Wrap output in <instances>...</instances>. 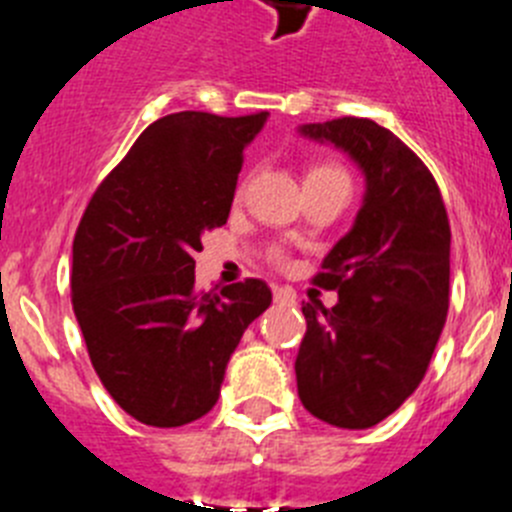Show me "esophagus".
Wrapping results in <instances>:
<instances>
[{
    "label": "esophagus",
    "mask_w": 512,
    "mask_h": 512,
    "mask_svg": "<svg viewBox=\"0 0 512 512\" xmlns=\"http://www.w3.org/2000/svg\"><path fill=\"white\" fill-rule=\"evenodd\" d=\"M273 299H275V304H278V306H293V304H296V293H293L291 288L275 286L273 288Z\"/></svg>",
    "instance_id": "34e87169"
}]
</instances>
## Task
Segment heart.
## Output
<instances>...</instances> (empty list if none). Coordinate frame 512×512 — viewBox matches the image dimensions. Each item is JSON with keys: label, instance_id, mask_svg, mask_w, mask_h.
I'll list each match as a JSON object with an SVG mask.
<instances>
[{"label": "heart", "instance_id": "heart-1", "mask_svg": "<svg viewBox=\"0 0 512 512\" xmlns=\"http://www.w3.org/2000/svg\"><path fill=\"white\" fill-rule=\"evenodd\" d=\"M314 172H342V170H337V167H330V164H322V167H314L309 175H314ZM342 175H345V172H342Z\"/></svg>", "mask_w": 512, "mask_h": 512}]
</instances>
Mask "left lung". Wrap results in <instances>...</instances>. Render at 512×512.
<instances>
[{
    "label": "left lung",
    "mask_w": 512,
    "mask_h": 512,
    "mask_svg": "<svg viewBox=\"0 0 512 512\" xmlns=\"http://www.w3.org/2000/svg\"><path fill=\"white\" fill-rule=\"evenodd\" d=\"M301 136L345 151L366 180L353 226L314 283L337 304L301 306V404L335 428L366 430L420 386L446 324L451 226L428 167L368 118L304 123Z\"/></svg>",
    "instance_id": "left-lung-1"
}]
</instances>
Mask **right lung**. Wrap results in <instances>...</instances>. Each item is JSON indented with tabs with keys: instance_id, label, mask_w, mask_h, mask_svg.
<instances>
[{
	"instance_id": "add662e5",
	"label": "right lung",
	"mask_w": 512,
	"mask_h": 512,
	"mask_svg": "<svg viewBox=\"0 0 512 512\" xmlns=\"http://www.w3.org/2000/svg\"><path fill=\"white\" fill-rule=\"evenodd\" d=\"M268 113H172L102 180L71 247V304L110 397L151 428L211 410L244 330L273 301L250 278L195 291L203 231L229 219L242 154Z\"/></svg>"
}]
</instances>
